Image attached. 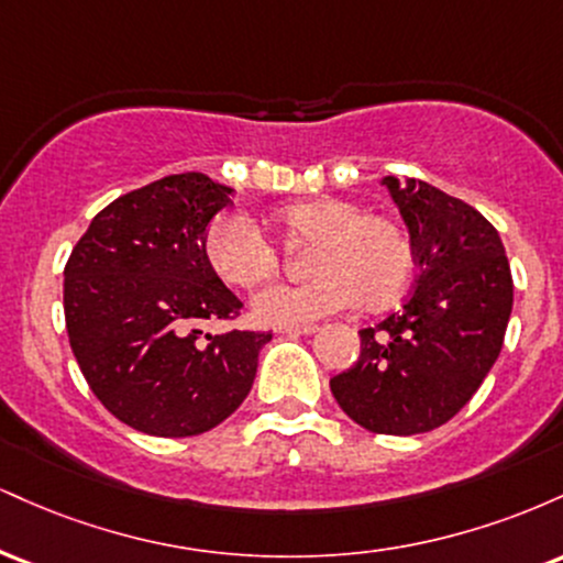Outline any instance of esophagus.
<instances>
[{"instance_id": "1", "label": "esophagus", "mask_w": 563, "mask_h": 563, "mask_svg": "<svg viewBox=\"0 0 563 563\" xmlns=\"http://www.w3.org/2000/svg\"><path fill=\"white\" fill-rule=\"evenodd\" d=\"M314 331H318V325H312V322H309V325H290V328H280V331H277V333H283V335H312Z\"/></svg>"}]
</instances>
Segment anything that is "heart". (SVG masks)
<instances>
[{
    "instance_id": "heart-1",
    "label": "heart",
    "mask_w": 563,
    "mask_h": 563,
    "mask_svg": "<svg viewBox=\"0 0 563 563\" xmlns=\"http://www.w3.org/2000/svg\"><path fill=\"white\" fill-rule=\"evenodd\" d=\"M288 241L307 243L309 273L303 283H269L254 296V312L264 325L290 328L328 318L352 307H380L405 288L412 269V243L405 228L384 214H365L346 198H309L286 203L269 214ZM209 267L232 288L267 280L280 254L251 219L224 211L203 238Z\"/></svg>"
}]
</instances>
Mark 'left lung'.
<instances>
[{
	"instance_id": "left-lung-1",
	"label": "left lung",
	"mask_w": 563,
	"mask_h": 563,
	"mask_svg": "<svg viewBox=\"0 0 563 563\" xmlns=\"http://www.w3.org/2000/svg\"><path fill=\"white\" fill-rule=\"evenodd\" d=\"M418 264L410 299L360 331V357L331 378L341 410L367 431L439 429L474 397L503 349L514 280L506 249L474 206L421 179L384 177Z\"/></svg>"
}]
</instances>
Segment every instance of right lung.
Returning <instances> with one entry per match:
<instances>
[{"label":"right lung","mask_w":563,"mask_h":563,"mask_svg":"<svg viewBox=\"0 0 563 563\" xmlns=\"http://www.w3.org/2000/svg\"><path fill=\"white\" fill-rule=\"evenodd\" d=\"M230 187L172 174L115 198L66 264L68 341L95 397L153 437H196L249 397L273 333L200 331L243 303L209 267L203 238Z\"/></svg>","instance_id":"right-lung-1"}]
</instances>
